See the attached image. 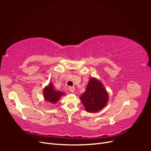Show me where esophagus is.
Masks as SVG:
<instances>
[{"instance_id": "34e87169", "label": "esophagus", "mask_w": 151, "mask_h": 151, "mask_svg": "<svg viewBox=\"0 0 151 151\" xmlns=\"http://www.w3.org/2000/svg\"><path fill=\"white\" fill-rule=\"evenodd\" d=\"M68 89H69V91H70L71 93H74V91H75V88H74V87L69 86V87H68Z\"/></svg>"}]
</instances>
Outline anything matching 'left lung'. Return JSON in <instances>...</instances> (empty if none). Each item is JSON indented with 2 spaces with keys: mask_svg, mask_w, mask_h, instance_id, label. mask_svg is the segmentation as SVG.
<instances>
[{
  "mask_svg": "<svg viewBox=\"0 0 151 151\" xmlns=\"http://www.w3.org/2000/svg\"><path fill=\"white\" fill-rule=\"evenodd\" d=\"M108 98V92L103 84L94 77L90 79L85 92L80 96L86 111L89 113L101 110L107 104Z\"/></svg>",
  "mask_w": 151,
  "mask_h": 151,
  "instance_id": "left-lung-1",
  "label": "left lung"
}]
</instances>
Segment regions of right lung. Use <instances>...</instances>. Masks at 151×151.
<instances>
[{"mask_svg":"<svg viewBox=\"0 0 151 151\" xmlns=\"http://www.w3.org/2000/svg\"><path fill=\"white\" fill-rule=\"evenodd\" d=\"M65 93L60 91L54 89V86L52 83H49L43 89V97L45 101L52 104H55L58 101L63 95Z\"/></svg>","mask_w":151,"mask_h":151,"instance_id":"right-lung-1","label":"right lung"}]
</instances>
